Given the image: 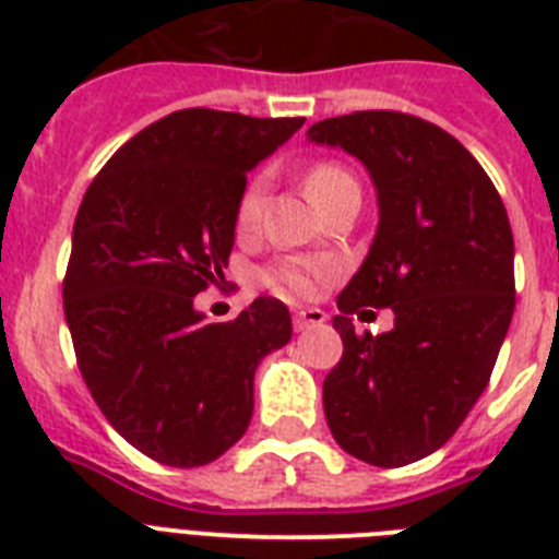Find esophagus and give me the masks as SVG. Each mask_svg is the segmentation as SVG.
<instances>
[{
  "instance_id": "1",
  "label": "esophagus",
  "mask_w": 559,
  "mask_h": 559,
  "mask_svg": "<svg viewBox=\"0 0 559 559\" xmlns=\"http://www.w3.org/2000/svg\"><path fill=\"white\" fill-rule=\"evenodd\" d=\"M324 322H328V313L319 310V307H301V310H296V316H293V324H296L298 333L310 331V328H319V324Z\"/></svg>"
}]
</instances>
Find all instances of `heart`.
<instances>
[{"label": "heart", "mask_w": 559, "mask_h": 559, "mask_svg": "<svg viewBox=\"0 0 559 559\" xmlns=\"http://www.w3.org/2000/svg\"><path fill=\"white\" fill-rule=\"evenodd\" d=\"M348 179V174L336 165H316L305 179V188L310 193V200L319 205L324 200V193L331 191L336 182ZM263 197H266V179L258 177L252 179L246 191L240 193V202H237V228L240 231H252L258 226L263 211ZM331 275V266L319 261H301V258H289V261H281L278 266H272L263 281L266 287H272L275 293H284V296H313L316 289L322 287V281Z\"/></svg>", "instance_id": "heart-1"}]
</instances>
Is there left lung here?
Returning <instances> with one entry per match:
<instances>
[{"instance_id": "left-lung-1", "label": "left lung", "mask_w": 559, "mask_h": 559, "mask_svg": "<svg viewBox=\"0 0 559 559\" xmlns=\"http://www.w3.org/2000/svg\"><path fill=\"white\" fill-rule=\"evenodd\" d=\"M307 139L362 162L380 209L336 298L345 354L324 377V417L348 455L403 467L441 450L490 380L516 305L511 219L467 147L424 118L368 109ZM366 304L392 307L389 334L353 331Z\"/></svg>"}]
</instances>
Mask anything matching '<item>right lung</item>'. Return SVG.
Wrapping results in <instances>:
<instances>
[{
  "instance_id": "obj_1",
  "label": "right lung",
  "mask_w": 559,
  "mask_h": 559,
  "mask_svg": "<svg viewBox=\"0 0 559 559\" xmlns=\"http://www.w3.org/2000/svg\"><path fill=\"white\" fill-rule=\"evenodd\" d=\"M305 118L179 109L92 179L72 228L66 324L109 424L168 467H202L243 438L254 371L293 336L278 298L209 322L193 296L223 278L246 174Z\"/></svg>"
}]
</instances>
